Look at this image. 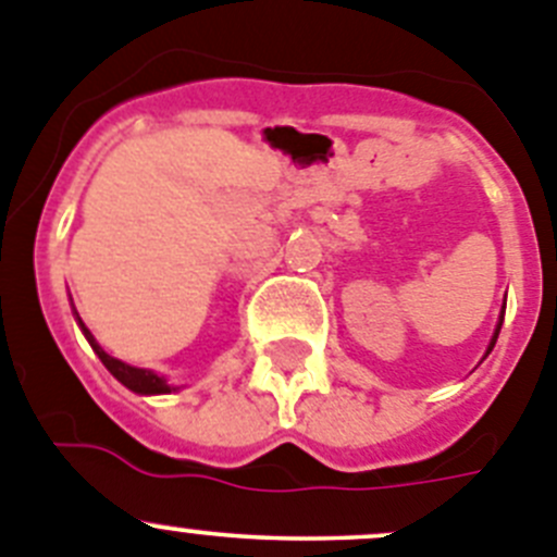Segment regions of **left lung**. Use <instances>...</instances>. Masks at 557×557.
<instances>
[{
    "label": "left lung",
    "mask_w": 557,
    "mask_h": 557,
    "mask_svg": "<svg viewBox=\"0 0 557 557\" xmlns=\"http://www.w3.org/2000/svg\"><path fill=\"white\" fill-rule=\"evenodd\" d=\"M503 313H506V302H503ZM500 326H503V315H500V321H497V330H495V335H492V343H490V349H486V355H490L492 349H495V343H497V335H500Z\"/></svg>",
    "instance_id": "1"
}]
</instances>
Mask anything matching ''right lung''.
Masks as SVG:
<instances>
[{"mask_svg": "<svg viewBox=\"0 0 557 557\" xmlns=\"http://www.w3.org/2000/svg\"><path fill=\"white\" fill-rule=\"evenodd\" d=\"M76 321H79L82 332H85L87 343H90V346H92V351H96V355H98V360H101L103 366H107V371L112 373V376L117 379V382L126 384L128 389H134V393H139V396H159V393H173L175 387H170L168 379L159 376V373L148 371V368H134V366H128V362L117 360V357H109L107 351H103L101 346H98L96 337L90 335V330H87V326L82 324L79 313H76Z\"/></svg>", "mask_w": 557, "mask_h": 557, "instance_id": "add662e5", "label": "right lung"}]
</instances>
